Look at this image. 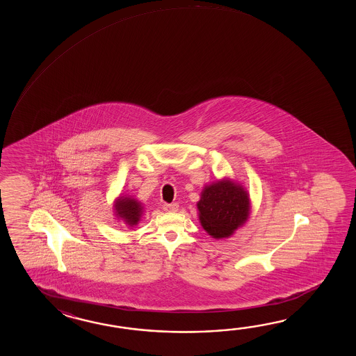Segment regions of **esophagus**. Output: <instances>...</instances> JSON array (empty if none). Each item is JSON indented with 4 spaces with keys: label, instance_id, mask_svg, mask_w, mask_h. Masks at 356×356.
<instances>
[{
    "label": "esophagus",
    "instance_id": "34e87169",
    "mask_svg": "<svg viewBox=\"0 0 356 356\" xmlns=\"http://www.w3.org/2000/svg\"><path fill=\"white\" fill-rule=\"evenodd\" d=\"M178 207H179V204H163V209H164V211L168 212H175L178 210Z\"/></svg>",
    "mask_w": 356,
    "mask_h": 356
}]
</instances>
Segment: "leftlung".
<instances>
[{"instance_id":"obj_1","label":"left lung","mask_w":356,"mask_h":356,"mask_svg":"<svg viewBox=\"0 0 356 356\" xmlns=\"http://www.w3.org/2000/svg\"><path fill=\"white\" fill-rule=\"evenodd\" d=\"M200 221L212 238H227L250 213V197L243 187L224 179L204 187L197 204Z\"/></svg>"}]
</instances>
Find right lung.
<instances>
[{"instance_id":"add662e5","label":"right lung","mask_w":356,"mask_h":356,"mask_svg":"<svg viewBox=\"0 0 356 356\" xmlns=\"http://www.w3.org/2000/svg\"><path fill=\"white\" fill-rule=\"evenodd\" d=\"M117 215L121 218L124 224L129 227L136 225L140 221L141 213H143V207L141 204L137 202L136 200L129 198V197H120L118 201L114 204Z\"/></svg>"}]
</instances>
